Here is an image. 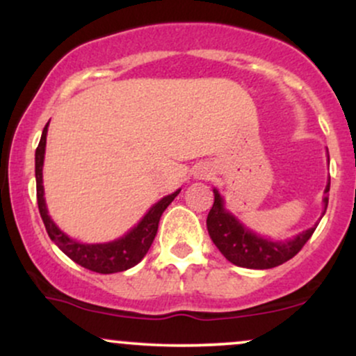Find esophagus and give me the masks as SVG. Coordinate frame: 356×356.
Listing matches in <instances>:
<instances>
[{"label":"esophagus","mask_w":356,"mask_h":356,"mask_svg":"<svg viewBox=\"0 0 356 356\" xmlns=\"http://www.w3.org/2000/svg\"><path fill=\"white\" fill-rule=\"evenodd\" d=\"M211 175V170H207V167H201V169L195 170V177L197 179H206Z\"/></svg>","instance_id":"34e87169"}]
</instances>
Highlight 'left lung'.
Masks as SVG:
<instances>
[{
  "mask_svg": "<svg viewBox=\"0 0 356 356\" xmlns=\"http://www.w3.org/2000/svg\"><path fill=\"white\" fill-rule=\"evenodd\" d=\"M330 184L325 189V216L328 207ZM316 226L303 231L295 239L289 241H271L254 234L239 222L231 212L224 209V201L220 194L214 189V204L207 214V231L212 243L218 246L227 261L241 268L249 269H269L276 268L295 257L306 241L312 238Z\"/></svg>",
  "mask_w": 356,
  "mask_h": 356,
  "instance_id": "8db88e82",
  "label": "left lung"
}]
</instances>
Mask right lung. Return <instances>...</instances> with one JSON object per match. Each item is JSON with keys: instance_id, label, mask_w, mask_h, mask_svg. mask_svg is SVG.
<instances>
[{"instance_id": "1", "label": "right lung", "mask_w": 356, "mask_h": 356, "mask_svg": "<svg viewBox=\"0 0 356 356\" xmlns=\"http://www.w3.org/2000/svg\"><path fill=\"white\" fill-rule=\"evenodd\" d=\"M47 132L48 124L44 125L40 144L35 152V175H36V199H38V209L42 216L44 227L53 243L58 246L70 259L75 261L80 266L90 269V271L100 273V275H112L120 273L125 269L136 266L140 263L142 257L147 254L149 248L152 246L155 234L159 229V220L162 212L167 209L175 195L181 191H175L174 194L165 195L157 204L150 207L149 212L142 218L140 222L134 229H130L124 238L104 244H83L72 239L56 227L50 216H48L47 204H44L43 191V161H44V147H47Z\"/></svg>"}]
</instances>
